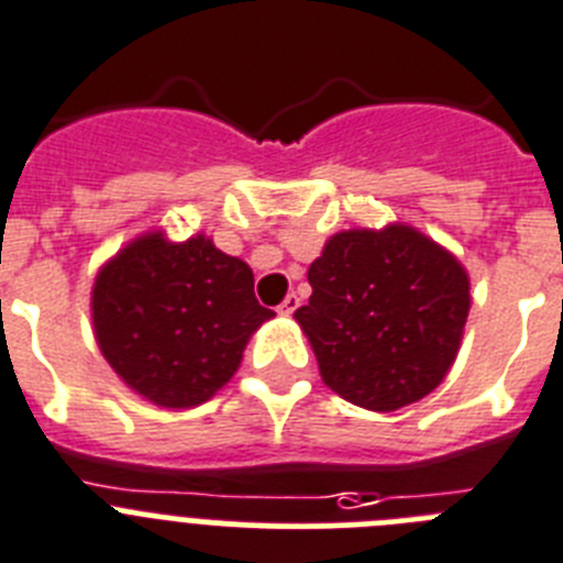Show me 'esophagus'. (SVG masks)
Segmentation results:
<instances>
[{
  "label": "esophagus",
  "instance_id": "obj_1",
  "mask_svg": "<svg viewBox=\"0 0 563 563\" xmlns=\"http://www.w3.org/2000/svg\"><path fill=\"white\" fill-rule=\"evenodd\" d=\"M297 306H300V297H297V295H288L286 300H283L280 306H277V314H283V317L295 314V311H297Z\"/></svg>",
  "mask_w": 563,
  "mask_h": 563
}]
</instances>
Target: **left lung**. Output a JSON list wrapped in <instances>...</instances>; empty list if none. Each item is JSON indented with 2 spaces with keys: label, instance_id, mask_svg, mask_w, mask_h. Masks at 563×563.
<instances>
[{
  "label": "left lung",
  "instance_id": "left-lung-1",
  "mask_svg": "<svg viewBox=\"0 0 563 563\" xmlns=\"http://www.w3.org/2000/svg\"><path fill=\"white\" fill-rule=\"evenodd\" d=\"M295 311L322 383L368 410L419 402L451 371L471 280L448 249L405 223L336 232Z\"/></svg>",
  "mask_w": 563,
  "mask_h": 563
}]
</instances>
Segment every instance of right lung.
<instances>
[{"instance_id": "1", "label": "right lung", "mask_w": 563, "mask_h": 563, "mask_svg": "<svg viewBox=\"0 0 563 563\" xmlns=\"http://www.w3.org/2000/svg\"><path fill=\"white\" fill-rule=\"evenodd\" d=\"M92 329L110 368L161 408H195L229 383L249 336L272 320L252 268L203 234L146 232L101 266Z\"/></svg>"}]
</instances>
